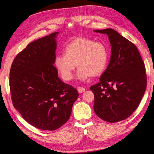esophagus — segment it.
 <instances>
[{
  "label": "esophagus",
  "instance_id": "34e87169",
  "mask_svg": "<svg viewBox=\"0 0 154 154\" xmlns=\"http://www.w3.org/2000/svg\"><path fill=\"white\" fill-rule=\"evenodd\" d=\"M78 91L79 93H83V92H84L85 91V89L83 87H79L78 88Z\"/></svg>",
  "mask_w": 154,
  "mask_h": 154
}]
</instances>
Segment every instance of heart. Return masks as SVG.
Here are the masks:
<instances>
[{
    "label": "heart",
    "mask_w": 154,
    "mask_h": 154,
    "mask_svg": "<svg viewBox=\"0 0 154 154\" xmlns=\"http://www.w3.org/2000/svg\"><path fill=\"white\" fill-rule=\"evenodd\" d=\"M108 62V51L100 42L87 38H78L67 44L63 49V54L55 57L54 64L65 81H70L73 71L79 67L76 77L85 82L91 76H97L103 72Z\"/></svg>",
    "instance_id": "b5f03b06"
}]
</instances>
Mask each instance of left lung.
Masks as SVG:
<instances>
[{"instance_id":"obj_1","label":"left lung","mask_w":154,"mask_h":154,"mask_svg":"<svg viewBox=\"0 0 154 154\" xmlns=\"http://www.w3.org/2000/svg\"><path fill=\"white\" fill-rule=\"evenodd\" d=\"M94 31L109 36L111 55L100 82L90 88L93 107L100 118L116 123L128 118L140 103L146 87L145 67L136 46L119 32L110 28Z\"/></svg>"}]
</instances>
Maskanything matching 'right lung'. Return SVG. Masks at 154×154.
<instances>
[{
  "label": "right lung",
  "instance_id": "1",
  "mask_svg": "<svg viewBox=\"0 0 154 154\" xmlns=\"http://www.w3.org/2000/svg\"><path fill=\"white\" fill-rule=\"evenodd\" d=\"M58 34L27 45L14 59L10 74L14 107L27 123L49 131L67 122L79 96L76 88L60 80L53 66Z\"/></svg>",
  "mask_w": 154,
  "mask_h": 154
}]
</instances>
